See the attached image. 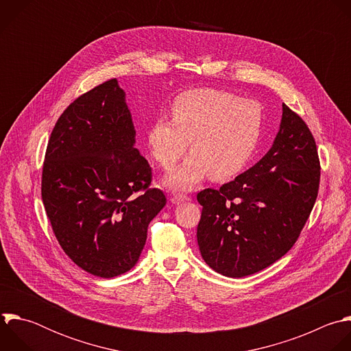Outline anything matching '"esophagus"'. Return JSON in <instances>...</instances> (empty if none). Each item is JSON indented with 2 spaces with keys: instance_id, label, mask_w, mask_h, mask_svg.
Masks as SVG:
<instances>
[{
  "instance_id": "1",
  "label": "esophagus",
  "mask_w": 351,
  "mask_h": 351,
  "mask_svg": "<svg viewBox=\"0 0 351 351\" xmlns=\"http://www.w3.org/2000/svg\"><path fill=\"white\" fill-rule=\"evenodd\" d=\"M171 203H174V204H180V203H182V202H186V200H189V196H186V195H181V193H174L173 196H171Z\"/></svg>"
}]
</instances>
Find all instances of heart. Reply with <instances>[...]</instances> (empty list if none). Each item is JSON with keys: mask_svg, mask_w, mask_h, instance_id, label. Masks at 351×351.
Segmentation results:
<instances>
[{"mask_svg": "<svg viewBox=\"0 0 351 351\" xmlns=\"http://www.w3.org/2000/svg\"><path fill=\"white\" fill-rule=\"evenodd\" d=\"M173 120L158 117L149 127L148 143L155 160L169 169L188 149L192 154L170 171L163 184L188 191L207 176L227 181L253 158L263 131L257 102L215 88H195L177 95Z\"/></svg>", "mask_w": 351, "mask_h": 351, "instance_id": "obj_1", "label": "heart"}]
</instances>
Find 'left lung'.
<instances>
[{
    "mask_svg": "<svg viewBox=\"0 0 351 351\" xmlns=\"http://www.w3.org/2000/svg\"><path fill=\"white\" fill-rule=\"evenodd\" d=\"M319 160L306 123L285 104L268 152L220 189L197 193V245L206 264L230 278L256 274L287 254L319 186Z\"/></svg>",
    "mask_w": 351,
    "mask_h": 351,
    "instance_id": "8db88e82",
    "label": "left lung"
}]
</instances>
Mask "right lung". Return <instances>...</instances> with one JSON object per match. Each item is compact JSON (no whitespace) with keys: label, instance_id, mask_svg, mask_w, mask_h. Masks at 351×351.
<instances>
[{"label":"right lung","instance_id":"right-lung-1","mask_svg":"<svg viewBox=\"0 0 351 351\" xmlns=\"http://www.w3.org/2000/svg\"><path fill=\"white\" fill-rule=\"evenodd\" d=\"M135 134L125 93L112 79L67 106L47 147V216L64 253L95 276L135 265L149 223L166 204L162 191L148 189L151 167Z\"/></svg>","mask_w":351,"mask_h":351}]
</instances>
